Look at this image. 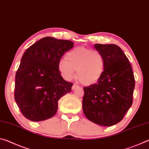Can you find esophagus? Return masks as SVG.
I'll return each mask as SVG.
<instances>
[{"instance_id":"obj_1","label":"esophagus","mask_w":149,"mask_h":149,"mask_svg":"<svg viewBox=\"0 0 149 149\" xmlns=\"http://www.w3.org/2000/svg\"><path fill=\"white\" fill-rule=\"evenodd\" d=\"M78 87H79V85H77L76 84H74V85H72V90H74V89H76V88H78Z\"/></svg>"}]
</instances>
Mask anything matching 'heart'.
Wrapping results in <instances>:
<instances>
[{"label":"heart","instance_id":"b5f03b06","mask_svg":"<svg viewBox=\"0 0 149 149\" xmlns=\"http://www.w3.org/2000/svg\"><path fill=\"white\" fill-rule=\"evenodd\" d=\"M58 68L62 77L76 79L84 85L95 84L100 79L105 69V60L99 51L85 47H76L68 52L65 59L60 60Z\"/></svg>","mask_w":149,"mask_h":149}]
</instances>
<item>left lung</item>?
Listing matches in <instances>:
<instances>
[{
	"label": "left lung",
	"instance_id": "1",
	"mask_svg": "<svg viewBox=\"0 0 149 149\" xmlns=\"http://www.w3.org/2000/svg\"><path fill=\"white\" fill-rule=\"evenodd\" d=\"M105 60V69L97 84L85 87L82 108L91 122L111 126L122 120L133 102L135 78L132 65L116 45L95 44Z\"/></svg>",
	"mask_w": 149,
	"mask_h": 149
}]
</instances>
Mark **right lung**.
Listing matches in <instances>:
<instances>
[{
    "instance_id": "right-lung-1",
    "label": "right lung",
    "mask_w": 149,
    "mask_h": 149,
    "mask_svg": "<svg viewBox=\"0 0 149 149\" xmlns=\"http://www.w3.org/2000/svg\"><path fill=\"white\" fill-rule=\"evenodd\" d=\"M73 47L71 41L46 37L24 52L16 74L14 98L27 119L40 122L54 116L58 100L71 92L73 84L63 79L58 64Z\"/></svg>"
}]
</instances>
